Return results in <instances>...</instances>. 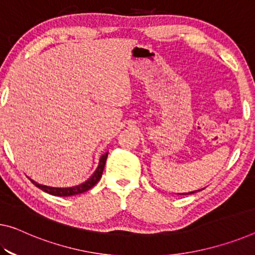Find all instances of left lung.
<instances>
[{
  "instance_id": "obj_1",
  "label": "left lung",
  "mask_w": 255,
  "mask_h": 255,
  "mask_svg": "<svg viewBox=\"0 0 255 255\" xmlns=\"http://www.w3.org/2000/svg\"><path fill=\"white\" fill-rule=\"evenodd\" d=\"M199 190H195V191H190V193H186V194H179V195H189V194H194V193H197Z\"/></svg>"
}]
</instances>
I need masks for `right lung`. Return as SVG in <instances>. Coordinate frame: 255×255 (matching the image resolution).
Here are the masks:
<instances>
[{
	"label": "right lung",
	"instance_id": "1",
	"mask_svg": "<svg viewBox=\"0 0 255 255\" xmlns=\"http://www.w3.org/2000/svg\"><path fill=\"white\" fill-rule=\"evenodd\" d=\"M107 156H108V151L101 155V157L99 159V165H98L97 170L93 172V174L87 180V181L82 182L81 185L73 186V187H67V188H58V187H50V186L40 185V183H37L36 181H34V180H32V179H29V180L37 188H40V189H42L43 191H45V193L51 194V195H53V196L67 197V196H74V195H78V194L85 193V191H88L89 189H91V188L95 186L96 183L100 180L101 175H103V172H104V168H105V164H106V159H107Z\"/></svg>",
	"mask_w": 255,
	"mask_h": 255
}]
</instances>
